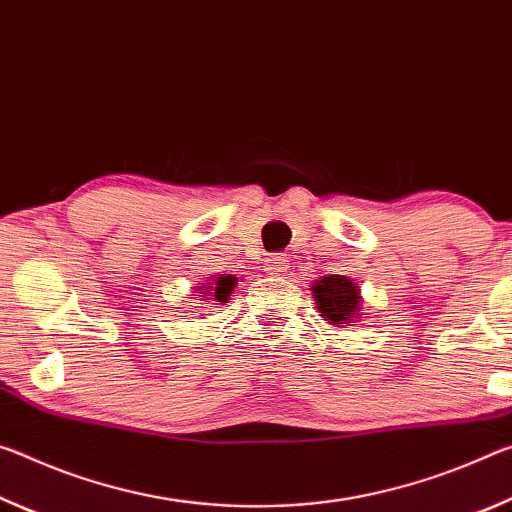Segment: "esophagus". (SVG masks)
<instances>
[{"instance_id": "esophagus-1", "label": "esophagus", "mask_w": 512, "mask_h": 512, "mask_svg": "<svg viewBox=\"0 0 512 512\" xmlns=\"http://www.w3.org/2000/svg\"><path fill=\"white\" fill-rule=\"evenodd\" d=\"M265 272L267 274H272V276H281V274H286L288 272V267H290V261H288V256H283V254H274V256H270V258H265Z\"/></svg>"}]
</instances>
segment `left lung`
<instances>
[{"label":"left lung","mask_w":512,"mask_h":512,"mask_svg":"<svg viewBox=\"0 0 512 512\" xmlns=\"http://www.w3.org/2000/svg\"><path fill=\"white\" fill-rule=\"evenodd\" d=\"M313 299L326 324L347 329L363 317V297L360 286L342 274H329L313 281Z\"/></svg>","instance_id":"1"}]
</instances>
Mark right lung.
Listing matches in <instances>:
<instances>
[{
	"instance_id": "add662e5",
	"label": "right lung",
	"mask_w": 512,
	"mask_h": 512,
	"mask_svg": "<svg viewBox=\"0 0 512 512\" xmlns=\"http://www.w3.org/2000/svg\"><path fill=\"white\" fill-rule=\"evenodd\" d=\"M238 286V276L233 274H217L213 276L208 283H201L197 288V297H201V301H213V304H229V299L233 295V288Z\"/></svg>"
}]
</instances>
